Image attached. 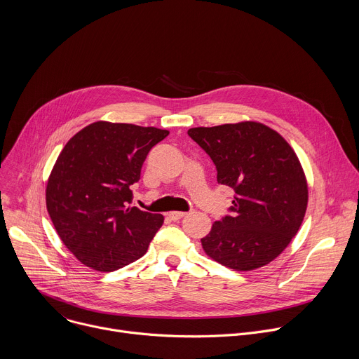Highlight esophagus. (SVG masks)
Returning a JSON list of instances; mask_svg holds the SVG:
<instances>
[{"instance_id": "34e87169", "label": "esophagus", "mask_w": 359, "mask_h": 359, "mask_svg": "<svg viewBox=\"0 0 359 359\" xmlns=\"http://www.w3.org/2000/svg\"><path fill=\"white\" fill-rule=\"evenodd\" d=\"M184 216H186V213H183V212H170V213H168V217H169L170 220H173V222L180 220V219L184 217Z\"/></svg>"}]
</instances>
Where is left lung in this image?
Returning a JSON list of instances; mask_svg holds the SVG:
<instances>
[{
	"label": "left lung",
	"mask_w": 359,
	"mask_h": 359,
	"mask_svg": "<svg viewBox=\"0 0 359 359\" xmlns=\"http://www.w3.org/2000/svg\"><path fill=\"white\" fill-rule=\"evenodd\" d=\"M187 133L216 165L219 184L234 190L231 216L213 223L203 250L236 271L269 264L299 230L309 203L295 151L280 133L251 121Z\"/></svg>",
	"instance_id": "8db88e82"
}]
</instances>
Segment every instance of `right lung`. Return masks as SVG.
I'll list each match as a JSON object with an SVG mask.
<instances>
[{
    "mask_svg": "<svg viewBox=\"0 0 359 359\" xmlns=\"http://www.w3.org/2000/svg\"><path fill=\"white\" fill-rule=\"evenodd\" d=\"M169 130L99 121L72 136L46 184V210L68 250L96 271L136 260L163 224L162 215L130 208L149 150Z\"/></svg>",
    "mask_w": 359,
    "mask_h": 359,
    "instance_id": "right-lung-1",
    "label": "right lung"
}]
</instances>
